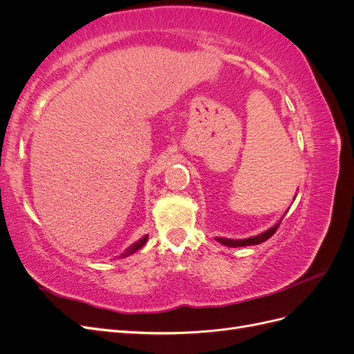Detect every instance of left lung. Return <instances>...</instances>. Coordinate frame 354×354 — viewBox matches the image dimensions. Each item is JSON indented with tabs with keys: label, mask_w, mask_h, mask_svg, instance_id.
Listing matches in <instances>:
<instances>
[{
	"label": "left lung",
	"mask_w": 354,
	"mask_h": 354,
	"mask_svg": "<svg viewBox=\"0 0 354 354\" xmlns=\"http://www.w3.org/2000/svg\"><path fill=\"white\" fill-rule=\"evenodd\" d=\"M282 221V220H281ZM281 221L274 224L273 227H270L269 230H266L264 233L259 234V236H252V238H248V239H227V238H216V241H218L220 243L226 245V246H230V248H236V246H246V245H257V243H261L264 241H267L269 238H272L274 232L279 229V224Z\"/></svg>",
	"instance_id": "1"
}]
</instances>
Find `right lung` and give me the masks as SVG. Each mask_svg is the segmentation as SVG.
Listing matches in <instances>:
<instances>
[{"label": "right lung", "mask_w": 354, "mask_h": 354, "mask_svg": "<svg viewBox=\"0 0 354 354\" xmlns=\"http://www.w3.org/2000/svg\"><path fill=\"white\" fill-rule=\"evenodd\" d=\"M146 241H147V234H146V236H143L140 241H137L136 243H133V245H130V246H128V248L120 255V259H122V257H128V255H130V254H133V252H136L137 250H140L142 248V246L146 243Z\"/></svg>", "instance_id": "add662e5"}]
</instances>
